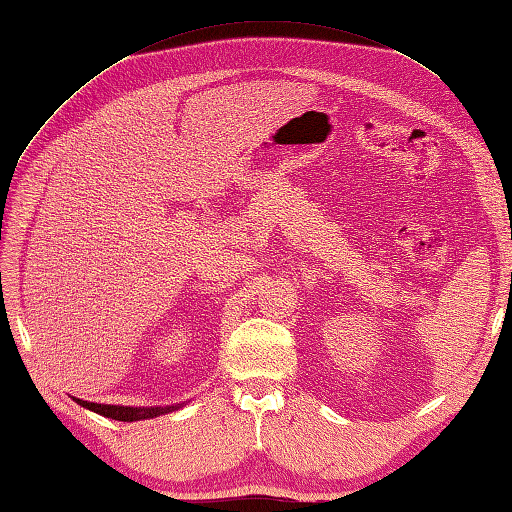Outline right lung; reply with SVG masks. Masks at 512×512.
Instances as JSON below:
<instances>
[{"label": "right lung", "mask_w": 512, "mask_h": 512, "mask_svg": "<svg viewBox=\"0 0 512 512\" xmlns=\"http://www.w3.org/2000/svg\"><path fill=\"white\" fill-rule=\"evenodd\" d=\"M81 407L92 409L96 413H101L105 418L112 420H121V422H134V420H145V418H156L162 416V413H169L178 407H118V405H96V402H88V400H79Z\"/></svg>", "instance_id": "1"}]
</instances>
